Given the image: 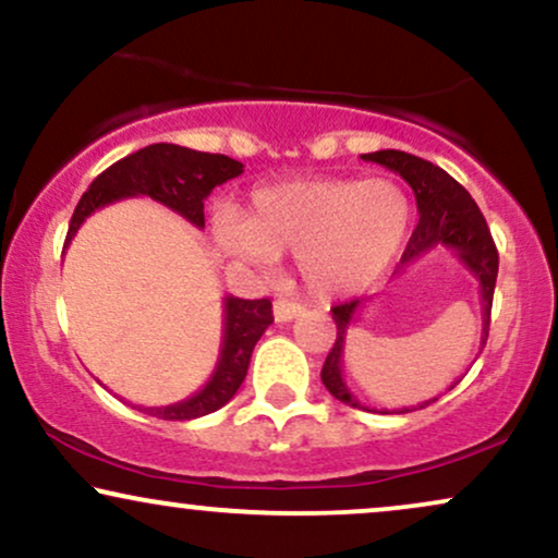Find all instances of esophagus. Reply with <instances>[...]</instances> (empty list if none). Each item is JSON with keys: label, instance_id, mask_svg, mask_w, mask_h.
<instances>
[{"label": "esophagus", "instance_id": "obj_1", "mask_svg": "<svg viewBox=\"0 0 558 558\" xmlns=\"http://www.w3.org/2000/svg\"><path fill=\"white\" fill-rule=\"evenodd\" d=\"M305 311L300 302H290V300H277L274 302V320L277 323H290L298 318V315Z\"/></svg>", "mask_w": 558, "mask_h": 558}]
</instances>
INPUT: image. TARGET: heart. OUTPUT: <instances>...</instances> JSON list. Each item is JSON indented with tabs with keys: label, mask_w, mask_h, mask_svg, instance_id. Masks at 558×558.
Wrapping results in <instances>:
<instances>
[{
	"label": "heart",
	"mask_w": 558,
	"mask_h": 558,
	"mask_svg": "<svg viewBox=\"0 0 558 558\" xmlns=\"http://www.w3.org/2000/svg\"><path fill=\"white\" fill-rule=\"evenodd\" d=\"M227 253L271 268L294 253L307 290L349 298L375 287L401 256L411 232V202L393 178H294L256 189L245 215L215 219Z\"/></svg>",
	"instance_id": "1"
}]
</instances>
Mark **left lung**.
I'll use <instances>...</instances> for the list:
<instances>
[{"mask_svg":"<svg viewBox=\"0 0 558 558\" xmlns=\"http://www.w3.org/2000/svg\"><path fill=\"white\" fill-rule=\"evenodd\" d=\"M364 162H377L383 168L393 170L411 185L416 196V209H418V225L411 235L409 245H405L398 271H405L411 264H416L418 258H424L426 253L437 251V247H447L452 251V256L460 260V266L478 281V298H481V349H484L486 336H489V315H492V300H494V284H497V271H499V253L494 245L486 219L481 215V209L473 202L469 191L460 185L456 178L447 175L442 168L432 165L422 157L401 153V149H380V153L362 155ZM369 300H352L343 302V305L331 307L333 323H336V343L326 356L323 364L320 380L328 388V393L339 398L341 403L354 405V409H364L356 401L352 390H349L347 380H343V343H347L349 326H352L356 315L362 313V307ZM478 349V354H481ZM452 388V385H450ZM437 398L418 405H403L396 409V414H409L414 409H424ZM383 414H393V411L385 409Z\"/></svg>","mask_w":558,"mask_h":558,"instance_id":"8db88e82","label":"left lung"}]
</instances>
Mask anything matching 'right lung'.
<instances>
[{"mask_svg": "<svg viewBox=\"0 0 558 558\" xmlns=\"http://www.w3.org/2000/svg\"><path fill=\"white\" fill-rule=\"evenodd\" d=\"M240 173H243V162L227 155L196 153V149L165 142L149 144L140 153L113 162L89 183L77 209H74L72 222H69L64 251L93 211L129 196L155 198L202 230L204 198L217 185L238 178ZM222 302V349H219L215 373L204 383L202 390H196L185 401L170 405H142V411H147L149 416L165 418V422H189V418L206 416L222 409L238 393L247 375L253 347L274 323V315L268 300H240L227 294Z\"/></svg>", "mask_w": 558, "mask_h": 558, "instance_id": "1", "label": "right lung"}]
</instances>
